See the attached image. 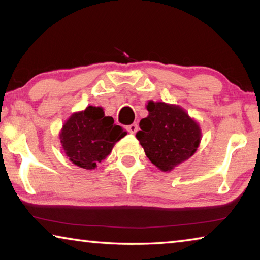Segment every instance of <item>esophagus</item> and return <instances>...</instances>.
Wrapping results in <instances>:
<instances>
[{
	"mask_svg": "<svg viewBox=\"0 0 260 260\" xmlns=\"http://www.w3.org/2000/svg\"><path fill=\"white\" fill-rule=\"evenodd\" d=\"M126 129L128 133L134 134V133H136V131H138V124H131L128 126H126Z\"/></svg>",
	"mask_w": 260,
	"mask_h": 260,
	"instance_id": "obj_1",
	"label": "esophagus"
}]
</instances>
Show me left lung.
<instances>
[{"label":"left lung","instance_id":"8db88e82","mask_svg":"<svg viewBox=\"0 0 260 260\" xmlns=\"http://www.w3.org/2000/svg\"><path fill=\"white\" fill-rule=\"evenodd\" d=\"M149 116L140 121L136 139L147 157L167 172L193 155L201 141V129L180 107L149 102Z\"/></svg>","mask_w":260,"mask_h":260}]
</instances>
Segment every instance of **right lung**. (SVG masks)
I'll return each instance as SVG.
<instances>
[{"label": "right lung", "instance_id": "obj_1", "mask_svg": "<svg viewBox=\"0 0 260 260\" xmlns=\"http://www.w3.org/2000/svg\"><path fill=\"white\" fill-rule=\"evenodd\" d=\"M126 134L119 125H114L112 117L104 116L102 108L88 107L65 122L60 142L73 164L93 170Z\"/></svg>", "mask_w": 260, "mask_h": 260}]
</instances>
